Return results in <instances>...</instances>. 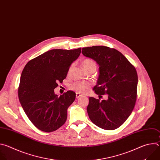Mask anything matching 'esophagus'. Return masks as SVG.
Instances as JSON below:
<instances>
[{
    "instance_id": "1",
    "label": "esophagus",
    "mask_w": 160,
    "mask_h": 160,
    "mask_svg": "<svg viewBox=\"0 0 160 160\" xmlns=\"http://www.w3.org/2000/svg\"><path fill=\"white\" fill-rule=\"evenodd\" d=\"M76 98H80L81 97H82V94H81L79 93V92H76Z\"/></svg>"
}]
</instances>
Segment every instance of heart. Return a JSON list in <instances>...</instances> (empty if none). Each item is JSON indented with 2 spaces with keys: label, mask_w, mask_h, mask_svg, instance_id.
Wrapping results in <instances>:
<instances>
[{
  "label": "heart",
  "mask_w": 160,
  "mask_h": 160,
  "mask_svg": "<svg viewBox=\"0 0 160 160\" xmlns=\"http://www.w3.org/2000/svg\"><path fill=\"white\" fill-rule=\"evenodd\" d=\"M82 66L84 69L88 68L91 66H96V63L91 59H86L82 62ZM90 87V84L87 82L82 81H76L73 82L70 88L71 89L79 92V93H85L86 92Z\"/></svg>",
  "instance_id": "b5f03b06"
}]
</instances>
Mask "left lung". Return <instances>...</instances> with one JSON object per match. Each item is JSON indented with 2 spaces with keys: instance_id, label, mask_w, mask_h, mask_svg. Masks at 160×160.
I'll use <instances>...</instances> for the list:
<instances>
[{
  "instance_id": "1",
  "label": "left lung",
  "mask_w": 160,
  "mask_h": 160,
  "mask_svg": "<svg viewBox=\"0 0 160 160\" xmlns=\"http://www.w3.org/2000/svg\"><path fill=\"white\" fill-rule=\"evenodd\" d=\"M82 53L95 60L99 66L94 92L107 94L100 101L89 97L87 112L91 122L105 130H114L122 125L132 113L137 98L138 78L135 68L118 50L105 46L84 47Z\"/></svg>"
}]
</instances>
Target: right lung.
Returning a JSON list of instances; mask_svg holds the SVG:
<instances>
[{"label":"right lung","instance_id":"add662e5","mask_svg":"<svg viewBox=\"0 0 160 160\" xmlns=\"http://www.w3.org/2000/svg\"><path fill=\"white\" fill-rule=\"evenodd\" d=\"M81 52V48L51 50L29 60L24 68L19 100L28 118L42 131H55L67 120L68 108L75 100L76 93L68 91L58 97L54 89L66 78Z\"/></svg>","mask_w":160,"mask_h":160}]
</instances>
